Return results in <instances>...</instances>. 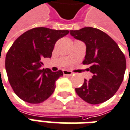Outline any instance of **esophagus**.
Masks as SVG:
<instances>
[{"instance_id":"esophagus-1","label":"esophagus","mask_w":130,"mask_h":130,"mask_svg":"<svg viewBox=\"0 0 130 130\" xmlns=\"http://www.w3.org/2000/svg\"><path fill=\"white\" fill-rule=\"evenodd\" d=\"M63 74L67 75V76H71L72 73L70 71H68V70H63Z\"/></svg>"}]
</instances>
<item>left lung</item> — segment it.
<instances>
[{
	"label": "left lung",
	"mask_w": 130,
	"mask_h": 130,
	"mask_svg": "<svg viewBox=\"0 0 130 130\" xmlns=\"http://www.w3.org/2000/svg\"><path fill=\"white\" fill-rule=\"evenodd\" d=\"M70 33L86 44L82 63L90 65L88 70L93 73L91 79H84L83 85L75 89L76 93L87 103H103L116 93L122 84L126 69L125 55L116 41L99 29L84 27L70 30Z\"/></svg>",
	"instance_id": "left-lung-1"
}]
</instances>
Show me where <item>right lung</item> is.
Wrapping results in <instances>:
<instances>
[{"instance_id":"right-lung-1","label":"right lung","mask_w":130,"mask_h":130,"mask_svg":"<svg viewBox=\"0 0 130 130\" xmlns=\"http://www.w3.org/2000/svg\"><path fill=\"white\" fill-rule=\"evenodd\" d=\"M68 30L36 27L27 31L14 41L5 58L8 81L21 99L39 103L49 98L56 89V81L62 70L41 69L43 58H51L56 41Z\"/></svg>"}]
</instances>
